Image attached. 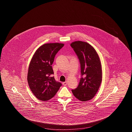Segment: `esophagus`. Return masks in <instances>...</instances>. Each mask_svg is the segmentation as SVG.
<instances>
[{
	"mask_svg": "<svg viewBox=\"0 0 132 132\" xmlns=\"http://www.w3.org/2000/svg\"><path fill=\"white\" fill-rule=\"evenodd\" d=\"M62 84H63V86H66V85H67V82H63V83H62Z\"/></svg>",
	"mask_w": 132,
	"mask_h": 132,
	"instance_id": "obj_1",
	"label": "esophagus"
}]
</instances>
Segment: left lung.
<instances>
[{"label": "left lung", "instance_id": "obj_1", "mask_svg": "<svg viewBox=\"0 0 132 132\" xmlns=\"http://www.w3.org/2000/svg\"><path fill=\"white\" fill-rule=\"evenodd\" d=\"M78 57L81 78L78 87L72 92L82 101L92 99L97 92L102 81V69L98 55L89 44L77 41L70 44Z\"/></svg>", "mask_w": 132, "mask_h": 132}]
</instances>
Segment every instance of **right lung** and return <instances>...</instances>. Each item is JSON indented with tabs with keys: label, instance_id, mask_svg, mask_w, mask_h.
<instances>
[{
	"label": "right lung",
	"instance_id": "1",
	"mask_svg": "<svg viewBox=\"0 0 132 132\" xmlns=\"http://www.w3.org/2000/svg\"><path fill=\"white\" fill-rule=\"evenodd\" d=\"M63 46L64 44L59 43L44 44L36 50L31 58L27 80L32 94L39 100H50L62 86L53 76L51 65L57 53Z\"/></svg>",
	"mask_w": 132,
	"mask_h": 132
}]
</instances>
